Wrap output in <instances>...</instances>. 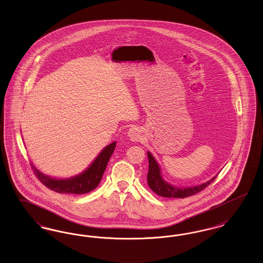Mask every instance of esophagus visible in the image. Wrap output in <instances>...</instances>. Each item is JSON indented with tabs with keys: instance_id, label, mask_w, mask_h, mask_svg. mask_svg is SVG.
Returning <instances> with one entry per match:
<instances>
[{
	"instance_id": "esophagus-1",
	"label": "esophagus",
	"mask_w": 263,
	"mask_h": 263,
	"mask_svg": "<svg viewBox=\"0 0 263 263\" xmlns=\"http://www.w3.org/2000/svg\"><path fill=\"white\" fill-rule=\"evenodd\" d=\"M128 137L133 142H139L143 139V130L138 126H132L128 130Z\"/></svg>"
}]
</instances>
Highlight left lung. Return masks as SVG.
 Masks as SVG:
<instances>
[{"mask_svg":"<svg viewBox=\"0 0 263 263\" xmlns=\"http://www.w3.org/2000/svg\"><path fill=\"white\" fill-rule=\"evenodd\" d=\"M148 160H149V172L147 175V180L149 187L158 195L166 198H185L188 196L194 195L201 190H203L206 186H208L213 180L216 178L214 176L211 179H209L206 182H203L201 184H197L194 186H187V187H179L174 185L170 182H167L162 175L161 165L157 162V160L154 158L151 152H147Z\"/></svg>","mask_w":263,"mask_h":263,"instance_id":"8db88e82","label":"left lung"}]
</instances>
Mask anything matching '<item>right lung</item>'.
Wrapping results in <instances>:
<instances>
[{"mask_svg":"<svg viewBox=\"0 0 263 263\" xmlns=\"http://www.w3.org/2000/svg\"><path fill=\"white\" fill-rule=\"evenodd\" d=\"M115 147L116 142H113L108 146L104 147L84 172L66 178L52 177L50 175H45L40 172L33 163H31V165L35 175H37L38 179L45 186L50 188L51 190L58 193L86 194L100 184L108 161L115 150Z\"/></svg>","mask_w":263,"mask_h":263,"instance_id":"add662e5","label":"right lung"}]
</instances>
